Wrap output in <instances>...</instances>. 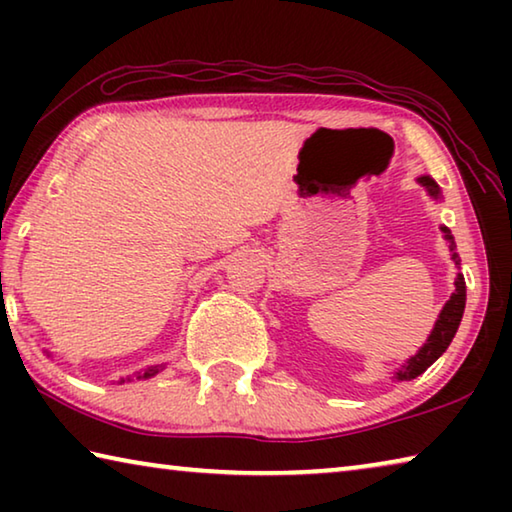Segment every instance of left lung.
<instances>
[{
  "label": "left lung",
  "instance_id": "left-lung-1",
  "mask_svg": "<svg viewBox=\"0 0 512 512\" xmlns=\"http://www.w3.org/2000/svg\"><path fill=\"white\" fill-rule=\"evenodd\" d=\"M420 183L429 189V194L433 198L440 196V189L438 185L433 183L429 176H422ZM443 232H445V239L449 241V250H452V259L458 264L461 259H458L456 253V244H454V237H452V230L445 228L443 225ZM456 291L452 293V298L447 300V305L440 311V316L436 320V327H433L431 336L427 339V343L422 345V350L406 361V366H402V370L397 372V379H415L418 375H422L424 370H427L433 361H436L440 354H443L449 343H452L454 334L458 325H461V318H463V309H465V277L458 273L456 275Z\"/></svg>",
  "mask_w": 512,
  "mask_h": 512
}]
</instances>
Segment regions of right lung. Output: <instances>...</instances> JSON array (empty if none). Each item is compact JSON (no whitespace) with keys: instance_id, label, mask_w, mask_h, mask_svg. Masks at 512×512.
<instances>
[{"instance_id":"add662e5","label":"right lung","mask_w":512,"mask_h":512,"mask_svg":"<svg viewBox=\"0 0 512 512\" xmlns=\"http://www.w3.org/2000/svg\"><path fill=\"white\" fill-rule=\"evenodd\" d=\"M155 372H158V368H149V370H146V372H144V377H153V375H155Z\"/></svg>"}]
</instances>
